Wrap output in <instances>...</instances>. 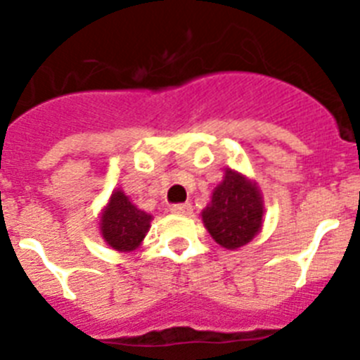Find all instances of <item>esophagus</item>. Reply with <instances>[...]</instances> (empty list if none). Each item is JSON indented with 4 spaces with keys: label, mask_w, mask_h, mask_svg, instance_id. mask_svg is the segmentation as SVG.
I'll list each match as a JSON object with an SVG mask.
<instances>
[{
    "label": "esophagus",
    "mask_w": 360,
    "mask_h": 360,
    "mask_svg": "<svg viewBox=\"0 0 360 360\" xmlns=\"http://www.w3.org/2000/svg\"><path fill=\"white\" fill-rule=\"evenodd\" d=\"M169 211L174 212V214H191L193 205L191 203H174V205H171Z\"/></svg>",
    "instance_id": "34e87169"
}]
</instances>
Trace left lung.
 <instances>
[{"label":"left lung","mask_w":360,"mask_h":360,"mask_svg":"<svg viewBox=\"0 0 360 360\" xmlns=\"http://www.w3.org/2000/svg\"><path fill=\"white\" fill-rule=\"evenodd\" d=\"M263 212V196L256 182L225 169L224 180L212 191L211 203L202 211V219L216 243L234 250L262 231Z\"/></svg>","instance_id":"1"}]
</instances>
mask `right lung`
Masks as SVG:
<instances>
[{"label": "right lung", "mask_w": 360, "mask_h": 360, "mask_svg": "<svg viewBox=\"0 0 360 360\" xmlns=\"http://www.w3.org/2000/svg\"><path fill=\"white\" fill-rule=\"evenodd\" d=\"M153 216L141 211L124 191L115 189L101 214V234L111 249L131 252L139 249L151 227Z\"/></svg>", "instance_id": "add662e5"}]
</instances>
